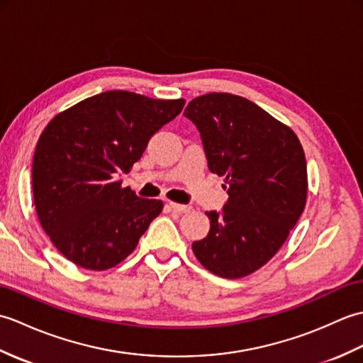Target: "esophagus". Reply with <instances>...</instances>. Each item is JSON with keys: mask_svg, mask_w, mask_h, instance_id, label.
<instances>
[{"mask_svg": "<svg viewBox=\"0 0 363 363\" xmlns=\"http://www.w3.org/2000/svg\"><path fill=\"white\" fill-rule=\"evenodd\" d=\"M168 206L172 207L173 211H176V212H190L191 211V207L190 206H186V204H177V203H173V201H169L168 203Z\"/></svg>", "mask_w": 363, "mask_h": 363, "instance_id": "esophagus-1", "label": "esophagus"}]
</instances>
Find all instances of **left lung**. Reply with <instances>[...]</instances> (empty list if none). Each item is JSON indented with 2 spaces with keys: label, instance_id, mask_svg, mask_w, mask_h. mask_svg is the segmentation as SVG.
I'll use <instances>...</instances> for the list:
<instances>
[{
  "label": "left lung",
  "instance_id": "1",
  "mask_svg": "<svg viewBox=\"0 0 363 363\" xmlns=\"http://www.w3.org/2000/svg\"><path fill=\"white\" fill-rule=\"evenodd\" d=\"M184 115L201 134L211 172L226 176L229 195L221 212H206L209 234L191 250L211 273L245 277L281 250L304 211V150L287 125L243 96H196Z\"/></svg>",
  "mask_w": 363,
  "mask_h": 363
}]
</instances>
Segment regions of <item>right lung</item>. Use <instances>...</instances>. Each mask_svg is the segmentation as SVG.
I'll return each instance as SVG.
<instances>
[{
    "instance_id": "1",
    "label": "right lung",
    "mask_w": 363,
    "mask_h": 363,
    "mask_svg": "<svg viewBox=\"0 0 363 363\" xmlns=\"http://www.w3.org/2000/svg\"><path fill=\"white\" fill-rule=\"evenodd\" d=\"M186 99L109 90L57 113L38 138L33 194L38 221L74 265L103 272L125 260L164 209L135 196L129 173L152 134L179 115Z\"/></svg>"
}]
</instances>
